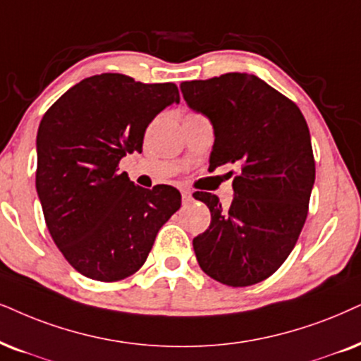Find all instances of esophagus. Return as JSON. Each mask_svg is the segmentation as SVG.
Here are the masks:
<instances>
[{
  "label": "esophagus",
  "mask_w": 361,
  "mask_h": 361,
  "mask_svg": "<svg viewBox=\"0 0 361 361\" xmlns=\"http://www.w3.org/2000/svg\"><path fill=\"white\" fill-rule=\"evenodd\" d=\"M181 198H183V203H190L191 202V193L188 190H181Z\"/></svg>",
  "instance_id": "1"
}]
</instances>
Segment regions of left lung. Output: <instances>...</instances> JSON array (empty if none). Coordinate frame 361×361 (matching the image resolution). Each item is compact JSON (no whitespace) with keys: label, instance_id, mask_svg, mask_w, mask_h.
I'll use <instances>...</instances> for the list:
<instances>
[{"label":"left lung","instance_id":"8db88e82","mask_svg":"<svg viewBox=\"0 0 361 361\" xmlns=\"http://www.w3.org/2000/svg\"><path fill=\"white\" fill-rule=\"evenodd\" d=\"M188 106L212 121L209 168L235 163L233 202L193 195L212 213L193 238L202 270L228 286L273 275L295 248L314 183L310 130L300 108L248 73H226L180 85Z\"/></svg>","mask_w":361,"mask_h":361}]
</instances>
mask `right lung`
Listing matches in <instances>:
<instances>
[{"label":"right lung","instance_id":"right-lung-1","mask_svg":"<svg viewBox=\"0 0 361 361\" xmlns=\"http://www.w3.org/2000/svg\"><path fill=\"white\" fill-rule=\"evenodd\" d=\"M180 93L103 73L75 85L44 113L36 135V191L49 235L68 263L118 281L147 262L159 228L180 209L173 186H136L118 163L141 153L145 131Z\"/></svg>","mask_w":361,"mask_h":361}]
</instances>
